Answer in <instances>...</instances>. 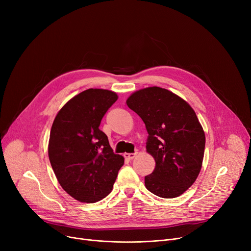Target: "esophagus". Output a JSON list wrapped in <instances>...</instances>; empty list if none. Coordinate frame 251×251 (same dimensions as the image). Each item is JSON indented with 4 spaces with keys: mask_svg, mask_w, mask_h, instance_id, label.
Returning <instances> with one entry per match:
<instances>
[{
    "mask_svg": "<svg viewBox=\"0 0 251 251\" xmlns=\"http://www.w3.org/2000/svg\"><path fill=\"white\" fill-rule=\"evenodd\" d=\"M134 156H135V153H124V157L126 160H128V161H130V160H132V159H134Z\"/></svg>",
    "mask_w": 251,
    "mask_h": 251,
    "instance_id": "34e87169",
    "label": "esophagus"
}]
</instances>
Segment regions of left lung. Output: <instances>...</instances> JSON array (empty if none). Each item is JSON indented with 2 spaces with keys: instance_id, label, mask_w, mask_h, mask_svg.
Segmentation results:
<instances>
[{
  "instance_id": "8db88e82",
  "label": "left lung",
  "mask_w": 251,
  "mask_h": 251,
  "mask_svg": "<svg viewBox=\"0 0 251 251\" xmlns=\"http://www.w3.org/2000/svg\"><path fill=\"white\" fill-rule=\"evenodd\" d=\"M126 103L146 124L147 151L155 162L144 177L151 193L174 199L199 177L204 155L205 135L191 105L174 92L151 86L136 90Z\"/></svg>"
}]
</instances>
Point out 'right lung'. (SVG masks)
I'll use <instances>...</instances> for the list:
<instances>
[{
    "instance_id": "right-lung-1",
    "label": "right lung",
    "mask_w": 251,
    "mask_h": 251,
    "mask_svg": "<svg viewBox=\"0 0 251 251\" xmlns=\"http://www.w3.org/2000/svg\"><path fill=\"white\" fill-rule=\"evenodd\" d=\"M117 100L112 90L86 89L66 102L52 122L48 147L51 168L62 188L80 202L104 199L124 164L99 128Z\"/></svg>"
}]
</instances>
